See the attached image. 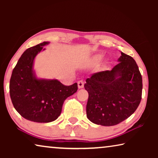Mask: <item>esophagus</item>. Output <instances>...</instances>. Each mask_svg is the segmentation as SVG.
Wrapping results in <instances>:
<instances>
[{"label":"esophagus","instance_id":"1","mask_svg":"<svg viewBox=\"0 0 158 158\" xmlns=\"http://www.w3.org/2000/svg\"><path fill=\"white\" fill-rule=\"evenodd\" d=\"M77 84H78V88L80 89H82V88H84V81H82V80H80L78 82H77Z\"/></svg>","mask_w":158,"mask_h":158}]
</instances>
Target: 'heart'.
Masks as SVG:
<instances>
[{
	"instance_id": "heart-1",
	"label": "heart",
	"mask_w": 158,
	"mask_h": 158,
	"mask_svg": "<svg viewBox=\"0 0 158 158\" xmlns=\"http://www.w3.org/2000/svg\"><path fill=\"white\" fill-rule=\"evenodd\" d=\"M101 58H102V55L101 54H98V55L96 56H95L94 60L95 61H98V60H100Z\"/></svg>"
}]
</instances>
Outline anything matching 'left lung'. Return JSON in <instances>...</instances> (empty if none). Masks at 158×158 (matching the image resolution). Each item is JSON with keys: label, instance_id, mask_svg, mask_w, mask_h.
<instances>
[{"label": "left lung", "instance_id": "1", "mask_svg": "<svg viewBox=\"0 0 158 158\" xmlns=\"http://www.w3.org/2000/svg\"><path fill=\"white\" fill-rule=\"evenodd\" d=\"M111 70L93 74L84 84L89 93L86 116L103 126L125 121L137 109L142 94V77L137 63L121 52Z\"/></svg>", "mask_w": 158, "mask_h": 158}]
</instances>
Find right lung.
Masks as SVG:
<instances>
[{
  "label": "right lung",
  "instance_id": "add662e5",
  "mask_svg": "<svg viewBox=\"0 0 158 158\" xmlns=\"http://www.w3.org/2000/svg\"><path fill=\"white\" fill-rule=\"evenodd\" d=\"M49 44L43 42L26 49L13 69L10 81V94L14 107L24 118L36 123L56 120L64 101L78 89L77 83L64 85L57 79L36 77L33 69L35 58Z\"/></svg>",
  "mask_w": 158,
  "mask_h": 158
}]
</instances>
